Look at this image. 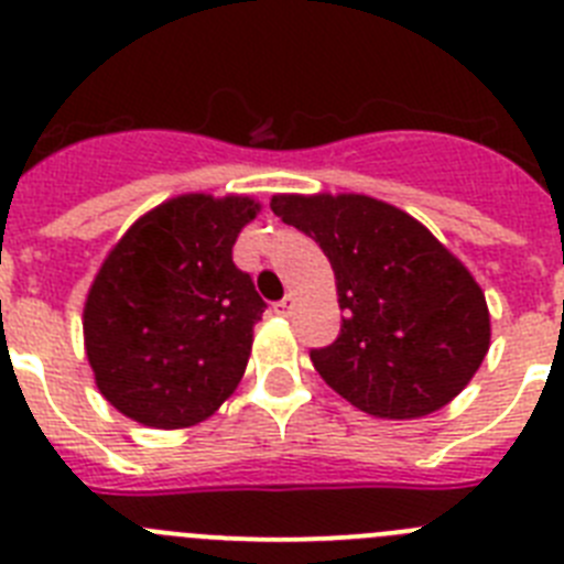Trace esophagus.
Wrapping results in <instances>:
<instances>
[{"label":"esophagus","mask_w":564,"mask_h":564,"mask_svg":"<svg viewBox=\"0 0 564 564\" xmlns=\"http://www.w3.org/2000/svg\"><path fill=\"white\" fill-rule=\"evenodd\" d=\"M292 310H295V297L286 295L283 301L275 303V312H281V315H292Z\"/></svg>","instance_id":"1"}]
</instances>
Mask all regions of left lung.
Returning <instances> with one entry per match:
<instances>
[{"label":"left lung","instance_id":"left-lung-1","mask_svg":"<svg viewBox=\"0 0 564 564\" xmlns=\"http://www.w3.org/2000/svg\"><path fill=\"white\" fill-rule=\"evenodd\" d=\"M335 269L343 323L312 349L317 375L366 414L425 417L468 386L491 340L482 289L403 209L366 195H275Z\"/></svg>","mask_w":564,"mask_h":564}]
</instances>
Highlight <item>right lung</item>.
<instances>
[{
	"label": "right lung",
	"mask_w": 564,
	"mask_h": 564,
	"mask_svg": "<svg viewBox=\"0 0 564 564\" xmlns=\"http://www.w3.org/2000/svg\"><path fill=\"white\" fill-rule=\"evenodd\" d=\"M254 213L249 198L181 195L107 254L85 303V349L101 394L135 423H200L243 377L267 303L232 247Z\"/></svg>",
	"instance_id": "1"
}]
</instances>
